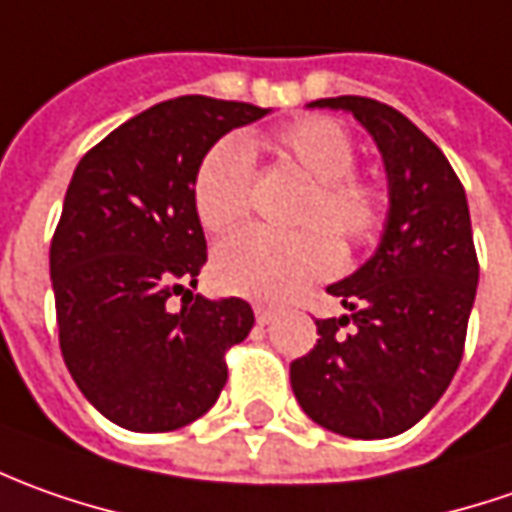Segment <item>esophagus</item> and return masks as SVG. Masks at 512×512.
I'll use <instances>...</instances> for the list:
<instances>
[{"label": "esophagus", "mask_w": 512, "mask_h": 512, "mask_svg": "<svg viewBox=\"0 0 512 512\" xmlns=\"http://www.w3.org/2000/svg\"><path fill=\"white\" fill-rule=\"evenodd\" d=\"M255 317L260 326H269V323H274V317H277V311L274 309H266V306H257L255 309Z\"/></svg>", "instance_id": "1"}]
</instances>
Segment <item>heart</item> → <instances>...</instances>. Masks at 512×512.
Segmentation results:
<instances>
[{"label":"heart","mask_w":512,"mask_h":512,"mask_svg":"<svg viewBox=\"0 0 512 512\" xmlns=\"http://www.w3.org/2000/svg\"><path fill=\"white\" fill-rule=\"evenodd\" d=\"M260 147L300 169L314 184L300 215L306 229L291 235L243 229L218 246L212 269L221 289L260 303H280L311 280L337 272L340 246L335 237L343 246L377 238L385 221V192L354 175L357 150L337 121L320 115L297 118L274 130L263 144L223 138L209 147L192 178V203L209 232H226L246 218L252 201V152Z\"/></svg>","instance_id":"obj_1"}]
</instances>
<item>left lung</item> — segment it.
Returning <instances> with one entry per match:
<instances>
[{
  "instance_id": "1",
  "label": "left lung",
  "mask_w": 512,
  "mask_h": 512,
  "mask_svg": "<svg viewBox=\"0 0 512 512\" xmlns=\"http://www.w3.org/2000/svg\"><path fill=\"white\" fill-rule=\"evenodd\" d=\"M306 107L351 113L374 138L388 209L374 255L328 286L351 314L317 320V345L291 362V391L326 431L388 439L431 411L462 362L479 286L465 189L442 150L394 107L362 96Z\"/></svg>"
}]
</instances>
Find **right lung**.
<instances>
[{
    "instance_id": "right-lung-1",
    "label": "right lung",
    "mask_w": 512,
    "mask_h": 512,
    "mask_svg": "<svg viewBox=\"0 0 512 512\" xmlns=\"http://www.w3.org/2000/svg\"><path fill=\"white\" fill-rule=\"evenodd\" d=\"M269 107L181 96L138 113L87 152L50 243L59 345L70 377L110 422L178 431L226 385V348L255 311L240 297L192 294L206 238L192 203L201 158ZM172 293L187 306L169 312Z\"/></svg>"
}]
</instances>
